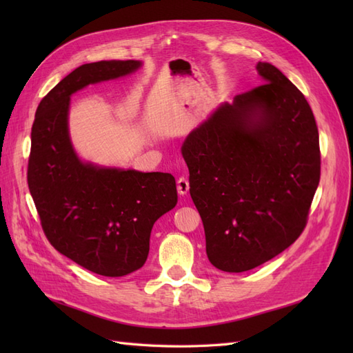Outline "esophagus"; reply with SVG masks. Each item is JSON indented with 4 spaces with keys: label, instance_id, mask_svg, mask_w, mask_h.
Masks as SVG:
<instances>
[{
    "label": "esophagus",
    "instance_id": "esophagus-1",
    "mask_svg": "<svg viewBox=\"0 0 353 353\" xmlns=\"http://www.w3.org/2000/svg\"><path fill=\"white\" fill-rule=\"evenodd\" d=\"M176 188H178V193L179 194H187L188 190H190V183L185 176H179L176 181Z\"/></svg>",
    "mask_w": 353,
    "mask_h": 353
}]
</instances>
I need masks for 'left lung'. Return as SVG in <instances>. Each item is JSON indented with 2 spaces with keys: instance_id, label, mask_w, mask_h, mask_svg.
I'll use <instances>...</instances> for the list:
<instances>
[{
  "instance_id": "obj_1",
  "label": "left lung",
  "mask_w": 353,
  "mask_h": 353,
  "mask_svg": "<svg viewBox=\"0 0 353 353\" xmlns=\"http://www.w3.org/2000/svg\"><path fill=\"white\" fill-rule=\"evenodd\" d=\"M256 69L265 83L223 103L181 148L208 258L225 272L253 270L299 239L321 175L305 95L271 63Z\"/></svg>"
}]
</instances>
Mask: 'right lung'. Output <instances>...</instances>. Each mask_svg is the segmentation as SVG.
<instances>
[{"instance_id":"right-lung-1","label":"right lung","mask_w":353,"mask_h":353,"mask_svg":"<svg viewBox=\"0 0 353 353\" xmlns=\"http://www.w3.org/2000/svg\"><path fill=\"white\" fill-rule=\"evenodd\" d=\"M140 66L138 60H103L74 69L41 100L30 132L28 185L46 237L104 276H123L145 263L154 222L178 201L176 184L170 174L81 162L69 138V101L90 83Z\"/></svg>"}]
</instances>
